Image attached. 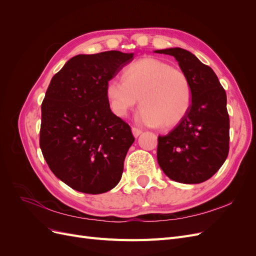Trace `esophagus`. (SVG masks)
Listing matches in <instances>:
<instances>
[{
    "instance_id": "esophagus-1",
    "label": "esophagus",
    "mask_w": 256,
    "mask_h": 256,
    "mask_svg": "<svg viewBox=\"0 0 256 256\" xmlns=\"http://www.w3.org/2000/svg\"><path fill=\"white\" fill-rule=\"evenodd\" d=\"M132 134H134V136H136V138H138V136H140L141 134H142V130L141 129H138V128H136V127H132Z\"/></svg>"
}]
</instances>
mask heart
<instances>
[{
    "label": "heart",
    "instance_id": "1",
    "mask_svg": "<svg viewBox=\"0 0 256 256\" xmlns=\"http://www.w3.org/2000/svg\"><path fill=\"white\" fill-rule=\"evenodd\" d=\"M106 96L115 115L124 118L138 104V118L150 126L171 128L188 114L192 102L191 83L182 69L164 60L143 58L125 68L122 80L106 85Z\"/></svg>",
    "mask_w": 256,
    "mask_h": 256
}]
</instances>
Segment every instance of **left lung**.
<instances>
[{"label": "left lung", "mask_w": 256, "mask_h": 256, "mask_svg": "<svg viewBox=\"0 0 256 256\" xmlns=\"http://www.w3.org/2000/svg\"><path fill=\"white\" fill-rule=\"evenodd\" d=\"M154 52L174 56L192 88L188 114L166 136H158V164L172 180L203 182L216 173L228 154L226 92L212 69L191 52L182 48Z\"/></svg>", "instance_id": "8db88e82"}]
</instances>
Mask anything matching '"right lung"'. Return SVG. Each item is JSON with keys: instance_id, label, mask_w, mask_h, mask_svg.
Instances as JSON below:
<instances>
[{"instance_id": "obj_1", "label": "right lung", "mask_w": 256, "mask_h": 256, "mask_svg": "<svg viewBox=\"0 0 256 256\" xmlns=\"http://www.w3.org/2000/svg\"><path fill=\"white\" fill-rule=\"evenodd\" d=\"M134 53L79 54L53 76L42 104L40 145L52 173L88 194L113 189L134 142L131 128L113 114L106 85Z\"/></svg>"}]
</instances>
